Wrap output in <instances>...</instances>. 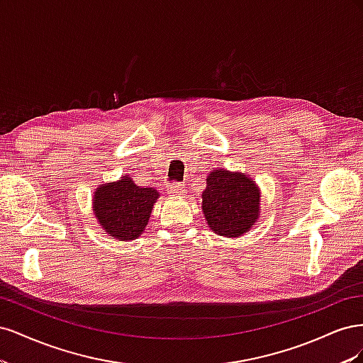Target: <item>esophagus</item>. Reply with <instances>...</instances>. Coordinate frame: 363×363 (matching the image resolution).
Here are the masks:
<instances>
[{
  "label": "esophagus",
  "mask_w": 363,
  "mask_h": 363,
  "mask_svg": "<svg viewBox=\"0 0 363 363\" xmlns=\"http://www.w3.org/2000/svg\"><path fill=\"white\" fill-rule=\"evenodd\" d=\"M167 192L169 195H182V194H184V189L180 183H171V184H168Z\"/></svg>",
  "instance_id": "1"
}]
</instances>
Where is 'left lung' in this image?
<instances>
[{"label": "left lung", "instance_id": "left-lung-1", "mask_svg": "<svg viewBox=\"0 0 363 363\" xmlns=\"http://www.w3.org/2000/svg\"><path fill=\"white\" fill-rule=\"evenodd\" d=\"M207 224L219 236L238 238L250 232L259 216V189L245 174L216 169L203 192Z\"/></svg>", "mask_w": 363, "mask_h": 363}]
</instances>
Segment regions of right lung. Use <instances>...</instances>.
<instances>
[{
	"label": "right lung",
	"instance_id": "1",
	"mask_svg": "<svg viewBox=\"0 0 363 363\" xmlns=\"http://www.w3.org/2000/svg\"><path fill=\"white\" fill-rule=\"evenodd\" d=\"M157 199V191L140 188L124 175L116 183L98 188L94 195V212L108 236L133 240L144 232Z\"/></svg>",
	"mask_w": 363,
	"mask_h": 363
}]
</instances>
